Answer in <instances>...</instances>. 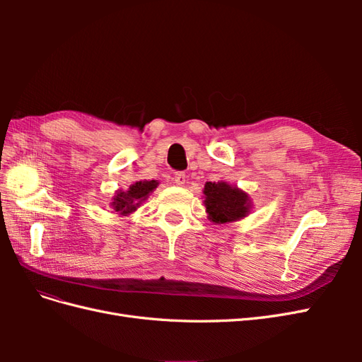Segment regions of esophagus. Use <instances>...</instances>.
Instances as JSON below:
<instances>
[{
  "mask_svg": "<svg viewBox=\"0 0 362 362\" xmlns=\"http://www.w3.org/2000/svg\"><path fill=\"white\" fill-rule=\"evenodd\" d=\"M185 173L184 172H175V175H173V182L177 184V185H184L185 184Z\"/></svg>",
  "mask_w": 362,
  "mask_h": 362,
  "instance_id": "esophagus-1",
  "label": "esophagus"
}]
</instances>
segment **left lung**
Instances as JSON below:
<instances>
[{
  "mask_svg": "<svg viewBox=\"0 0 362 362\" xmlns=\"http://www.w3.org/2000/svg\"><path fill=\"white\" fill-rule=\"evenodd\" d=\"M204 194L206 213L214 223L234 222L249 213L247 194L223 181L206 182Z\"/></svg>",
  "mask_w": 362,
  "mask_h": 362,
  "instance_id": "left-lung-1",
  "label": "left lung"
}]
</instances>
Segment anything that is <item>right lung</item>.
Returning a JSON list of instances; mask_svg holds the SVG:
<instances>
[{"label": "right lung", "mask_w": 362, "mask_h": 362, "mask_svg": "<svg viewBox=\"0 0 362 362\" xmlns=\"http://www.w3.org/2000/svg\"><path fill=\"white\" fill-rule=\"evenodd\" d=\"M158 185L157 181H139L131 185L128 192H119L115 196V202H112L116 211L120 214H129L133 213L136 208L140 205L141 201L148 198V194L154 190Z\"/></svg>", "instance_id": "obj_1"}]
</instances>
